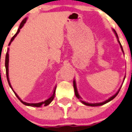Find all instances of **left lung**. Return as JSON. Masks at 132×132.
<instances>
[{"label": "left lung", "instance_id": "left-lung-1", "mask_svg": "<svg viewBox=\"0 0 132 132\" xmlns=\"http://www.w3.org/2000/svg\"><path fill=\"white\" fill-rule=\"evenodd\" d=\"M113 31L114 32V35H115L116 37H117V40H118V42L120 44V48H121V50H122V51L123 54H124V51H123V48H122V46L121 44H120V42L119 41V39H118V35H117V32L115 31V30L113 29ZM125 77H124V80H123V82H124V79H125ZM123 84V83H122ZM122 86V84L121 85V86L120 87V88L118 89V91L117 92V93H116L115 94H114L113 95H112L111 97H110L109 98L107 99V100H105V101H103V102H100V103H88V102H86V101H82V100H81V99H82V97H80V95H79V94H78V90H77V84H76V81H75V79L73 80V87H74V90H75V95L76 97H77V98L79 99L80 101V102L82 103H83L84 105H87V106H91V107H97V106H101V105H104V104H106L107 103L109 102V101H111V100H113V99L116 96H117V95H118V92H119L120 90V88H121Z\"/></svg>", "mask_w": 132, "mask_h": 132}]
</instances>
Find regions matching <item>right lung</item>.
I'll list each match as a JSON object with an SVG mask.
<instances>
[{
	"label": "right lung",
	"instance_id": "obj_1",
	"mask_svg": "<svg viewBox=\"0 0 132 132\" xmlns=\"http://www.w3.org/2000/svg\"><path fill=\"white\" fill-rule=\"evenodd\" d=\"M27 19V18H25V19L23 20L22 21H21V24H20V25H19V29H18V31H17L16 33L14 35V37L12 38V39H11L10 42L9 44H8V46H10L11 44V43H12V42L13 40H14V38L16 37L17 35H18V33L19 32V31H20V29H21V28H22L23 27L24 24L26 23V21ZM8 52H9V48H8V51H7L6 52V60H5V67H6V77H7V80H8V84H9V86L11 88H12V91L14 92V94H15V96L17 97L18 98V100H19V101H21V103H22L23 104H24L25 105H27V106H30V107H42V105H44V106H47L52 101V100H54V95H55V89H56V86H55V87H54V90H53V92H52V94L51 95V96L49 98L47 99V100H46L45 101H42V102H39V103H27V102H25V101H22V100H21V98L19 97V96H18V94H16V93L14 92V90H13L12 87V85H11L10 84V79H9V73H8V64H9V54H8Z\"/></svg>",
	"mask_w": 132,
	"mask_h": 132
}]
</instances>
